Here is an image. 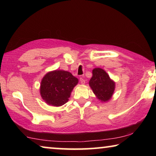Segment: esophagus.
<instances>
[{
	"mask_svg": "<svg viewBox=\"0 0 156 156\" xmlns=\"http://www.w3.org/2000/svg\"><path fill=\"white\" fill-rule=\"evenodd\" d=\"M80 83H81L82 84H85V80H84V79L83 78V77H81V78H80Z\"/></svg>",
	"mask_w": 156,
	"mask_h": 156,
	"instance_id": "1",
	"label": "esophagus"
}]
</instances>
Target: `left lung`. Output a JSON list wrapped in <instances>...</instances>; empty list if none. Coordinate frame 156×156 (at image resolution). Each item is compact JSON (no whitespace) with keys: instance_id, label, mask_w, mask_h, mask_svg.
I'll use <instances>...</instances> for the list:
<instances>
[{"instance_id":"left-lung-1","label":"left lung","mask_w":156,"mask_h":156,"mask_svg":"<svg viewBox=\"0 0 156 156\" xmlns=\"http://www.w3.org/2000/svg\"><path fill=\"white\" fill-rule=\"evenodd\" d=\"M92 73L93 76L89 83L92 91L97 98L102 102L109 101L115 90V82L101 68L94 69Z\"/></svg>"}]
</instances>
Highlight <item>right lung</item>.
<instances>
[{"mask_svg":"<svg viewBox=\"0 0 156 156\" xmlns=\"http://www.w3.org/2000/svg\"><path fill=\"white\" fill-rule=\"evenodd\" d=\"M78 79L67 71L55 70L44 75L41 83L40 93L47 105L62 106L69 100Z\"/></svg>","mask_w":156,"mask_h":156,"instance_id":"1","label":"right lung"}]
</instances>
